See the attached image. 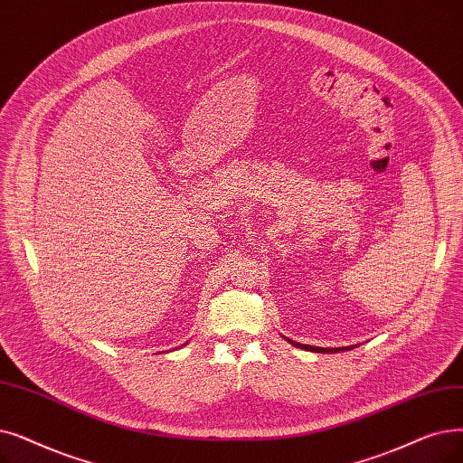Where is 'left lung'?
Segmentation results:
<instances>
[{"label": "left lung", "mask_w": 463, "mask_h": 463, "mask_svg": "<svg viewBox=\"0 0 463 463\" xmlns=\"http://www.w3.org/2000/svg\"><path fill=\"white\" fill-rule=\"evenodd\" d=\"M289 345H293L295 348H300V350H308V352H316V354H336V352H346V350H352L355 348L354 345L352 346H343V348H321V346H310V345H300V343H295V340H289L288 336H284Z\"/></svg>", "instance_id": "1"}]
</instances>
